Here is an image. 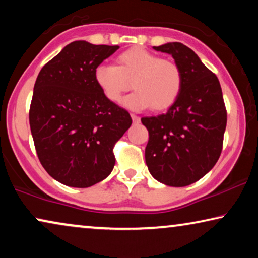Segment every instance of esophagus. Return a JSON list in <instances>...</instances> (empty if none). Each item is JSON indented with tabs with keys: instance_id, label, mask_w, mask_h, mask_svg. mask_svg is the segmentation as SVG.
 Segmentation results:
<instances>
[{
	"instance_id": "obj_1",
	"label": "esophagus",
	"mask_w": 258,
	"mask_h": 258,
	"mask_svg": "<svg viewBox=\"0 0 258 258\" xmlns=\"http://www.w3.org/2000/svg\"><path fill=\"white\" fill-rule=\"evenodd\" d=\"M132 118H133V122L134 123H140V117H139V116L132 114Z\"/></svg>"
}]
</instances>
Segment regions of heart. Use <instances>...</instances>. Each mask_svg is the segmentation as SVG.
Here are the masks:
<instances>
[{
    "label": "heart",
    "mask_w": 258,
    "mask_h": 258,
    "mask_svg": "<svg viewBox=\"0 0 258 258\" xmlns=\"http://www.w3.org/2000/svg\"><path fill=\"white\" fill-rule=\"evenodd\" d=\"M118 67L101 63L94 72L95 83L109 101H121L132 88L136 91L123 100L130 109L164 110L177 100L182 89V73L170 59L161 58L142 47H134L117 56Z\"/></svg>",
    "instance_id": "b5f03b06"
}]
</instances>
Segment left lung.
<instances>
[{
	"label": "left lung",
	"instance_id": "1",
	"mask_svg": "<svg viewBox=\"0 0 258 258\" xmlns=\"http://www.w3.org/2000/svg\"><path fill=\"white\" fill-rule=\"evenodd\" d=\"M175 59L182 89L165 114L142 117L149 132L146 163L151 176L170 186L191 184L220 158L227 110L220 81L199 56L179 42L154 47Z\"/></svg>",
	"mask_w": 258,
	"mask_h": 258
}]
</instances>
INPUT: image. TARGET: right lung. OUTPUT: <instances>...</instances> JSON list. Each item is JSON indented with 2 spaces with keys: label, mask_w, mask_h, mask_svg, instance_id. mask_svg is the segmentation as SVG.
<instances>
[{
  "label": "right lung",
  "mask_w": 258,
  "mask_h": 258,
  "mask_svg": "<svg viewBox=\"0 0 258 258\" xmlns=\"http://www.w3.org/2000/svg\"><path fill=\"white\" fill-rule=\"evenodd\" d=\"M118 48L72 42L38 74L29 111L31 135L41 164L62 184L88 188L114 169L112 149L133 121L102 94L94 72Z\"/></svg>",
  "instance_id": "obj_1"
}]
</instances>
